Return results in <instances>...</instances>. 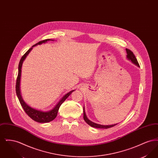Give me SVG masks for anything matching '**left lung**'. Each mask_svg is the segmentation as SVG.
Listing matches in <instances>:
<instances>
[{
	"mask_svg": "<svg viewBox=\"0 0 158 158\" xmlns=\"http://www.w3.org/2000/svg\"><path fill=\"white\" fill-rule=\"evenodd\" d=\"M126 52H127V59L128 60L131 61L133 64H135L137 67L139 68L140 66H139V63L137 60V59L135 58V56L134 55L133 53L131 50H128L127 48H126ZM83 119H84V120L85 121V122L91 127L98 128H109L113 127L117 124H111V125H101V124H99L91 121L90 120H89L88 118V117L86 115L84 106H83Z\"/></svg>",
	"mask_w": 158,
	"mask_h": 158,
	"instance_id": "obj_1",
	"label": "left lung"
}]
</instances>
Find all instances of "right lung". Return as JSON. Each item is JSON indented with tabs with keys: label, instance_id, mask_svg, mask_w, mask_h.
Returning <instances> with one entry per match:
<instances>
[{
	"label": "right lung",
	"instance_id": "add662e5",
	"mask_svg": "<svg viewBox=\"0 0 158 158\" xmlns=\"http://www.w3.org/2000/svg\"><path fill=\"white\" fill-rule=\"evenodd\" d=\"M54 41L53 40H50V39H47L44 40L43 41H40L35 45L32 46L26 52V53L23 56L22 58L21 59L19 66H18V75L16 79V92L18 98L20 102V104L21 106H23V109L24 110L25 112L27 113V114L33 120L35 121H37L38 123H48L52 121H53L54 119L56 118L57 117L58 111L59 110L60 105L61 104L69 97V96L75 90H72L70 92H69L66 94H65L62 98L60 99V101L58 102V103L55 105V106L52 108V110L47 111H43L41 110H38L35 108H34L30 106V105H28L23 99L21 93V89H20V82H21V69H22V66H23V61L25 60L27 58V56L30 53L31 51L32 50L33 47L35 46H37V45H40L43 43H46L47 41Z\"/></svg>",
	"mask_w": 158,
	"mask_h": 158
}]
</instances>
